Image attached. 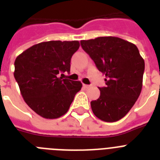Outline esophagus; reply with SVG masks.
Wrapping results in <instances>:
<instances>
[{
    "label": "esophagus",
    "mask_w": 160,
    "mask_h": 160,
    "mask_svg": "<svg viewBox=\"0 0 160 160\" xmlns=\"http://www.w3.org/2000/svg\"><path fill=\"white\" fill-rule=\"evenodd\" d=\"M83 86H84L85 88H86V89H88V88H90L91 85H85V84H84V85H83Z\"/></svg>",
    "instance_id": "34e87169"
}]
</instances>
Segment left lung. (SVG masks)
<instances>
[{
    "label": "left lung",
    "instance_id": "8db88e82",
    "mask_svg": "<svg viewBox=\"0 0 160 160\" xmlns=\"http://www.w3.org/2000/svg\"><path fill=\"white\" fill-rule=\"evenodd\" d=\"M80 45L106 76L105 87L99 88V99L90 102L93 113L103 121H118L140 95L144 59L135 45L119 37H97L81 41Z\"/></svg>",
    "mask_w": 160,
    "mask_h": 160
}]
</instances>
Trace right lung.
Returning a JSON list of instances; mask_svg holds the SVG:
<instances>
[{"label":"right lung","instance_id":"obj_1","mask_svg":"<svg viewBox=\"0 0 160 160\" xmlns=\"http://www.w3.org/2000/svg\"><path fill=\"white\" fill-rule=\"evenodd\" d=\"M79 47L77 41H46L34 45L16 57L14 76L21 95L41 117L56 119L64 115L82 87L80 81L59 75L70 73V60Z\"/></svg>","mask_w":160,"mask_h":160}]
</instances>
